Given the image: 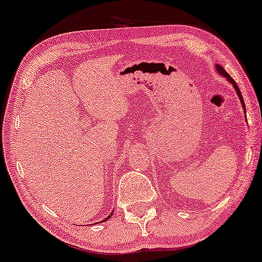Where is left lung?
Returning a JSON list of instances; mask_svg holds the SVG:
<instances>
[{
  "instance_id": "left-lung-1",
  "label": "left lung",
  "mask_w": 262,
  "mask_h": 262,
  "mask_svg": "<svg viewBox=\"0 0 262 262\" xmlns=\"http://www.w3.org/2000/svg\"><path fill=\"white\" fill-rule=\"evenodd\" d=\"M215 68H216V73L219 74V75H221V76H224V77H226V80H227L229 83H231L232 85H233V88L235 89V93L237 94V96H239V100H240V102H241V104H243V108H244V113L246 114V107H245V102H244V99H243V95H241V92H240V89H239V87H237V84L235 83V82H234V80L232 79L231 76H229V74L226 72V70L224 69V67H221L220 64H215Z\"/></svg>"
}]
</instances>
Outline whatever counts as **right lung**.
Returning <instances> with one entry per match:
<instances>
[{"instance_id":"1","label":"right lung","mask_w":262,"mask_h":262,"mask_svg":"<svg viewBox=\"0 0 262 262\" xmlns=\"http://www.w3.org/2000/svg\"><path fill=\"white\" fill-rule=\"evenodd\" d=\"M113 213H114V210H113V212L111 213V214H109V215L106 217V219H104V220H102V221H100V222H104V221H107V220H109V219H111L112 217V215H113ZM97 224H99V222H97Z\"/></svg>"}]
</instances>
